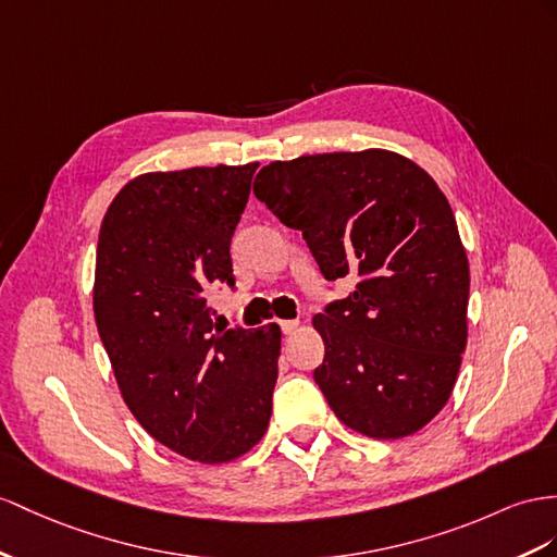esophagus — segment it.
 <instances>
[{"instance_id":"esophagus-1","label":"esophagus","mask_w":557,"mask_h":557,"mask_svg":"<svg viewBox=\"0 0 557 557\" xmlns=\"http://www.w3.org/2000/svg\"><path fill=\"white\" fill-rule=\"evenodd\" d=\"M280 326H282L284 334H294L298 330V320H282Z\"/></svg>"}]
</instances>
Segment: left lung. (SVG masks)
<instances>
[{
    "label": "left lung",
    "instance_id": "left-lung-1",
    "mask_svg": "<svg viewBox=\"0 0 557 557\" xmlns=\"http://www.w3.org/2000/svg\"><path fill=\"white\" fill-rule=\"evenodd\" d=\"M253 195L304 233L324 280H358L312 318L315 383L338 421L376 440L421 431L447 405L468 338V256L437 183L369 148L270 162Z\"/></svg>",
    "mask_w": 557,
    "mask_h": 557
}]
</instances>
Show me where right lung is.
I'll return each mask as SVG.
<instances>
[{
	"mask_svg": "<svg viewBox=\"0 0 557 557\" xmlns=\"http://www.w3.org/2000/svg\"><path fill=\"white\" fill-rule=\"evenodd\" d=\"M256 166L140 174L98 233L94 315L120 393L157 442L199 463L247 454L273 411L280 326L225 330L207 304L235 284L231 239Z\"/></svg>",
	"mask_w": 557,
	"mask_h": 557,
	"instance_id": "right-lung-1",
	"label": "right lung"
}]
</instances>
